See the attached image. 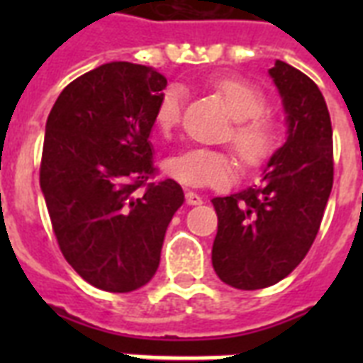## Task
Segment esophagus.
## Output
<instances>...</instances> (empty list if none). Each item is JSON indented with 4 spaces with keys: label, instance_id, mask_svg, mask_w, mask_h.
Wrapping results in <instances>:
<instances>
[{
    "label": "esophagus",
    "instance_id": "obj_1",
    "mask_svg": "<svg viewBox=\"0 0 363 363\" xmlns=\"http://www.w3.org/2000/svg\"><path fill=\"white\" fill-rule=\"evenodd\" d=\"M186 203L188 205H201L203 199L199 198V194L192 192V190H186Z\"/></svg>",
    "mask_w": 363,
    "mask_h": 363
}]
</instances>
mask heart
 Segmentation results:
<instances>
[{
    "instance_id": "heart-1",
    "label": "heart",
    "mask_w": 363,
    "mask_h": 363,
    "mask_svg": "<svg viewBox=\"0 0 363 363\" xmlns=\"http://www.w3.org/2000/svg\"><path fill=\"white\" fill-rule=\"evenodd\" d=\"M215 92L226 105L235 121L232 145L242 164L248 167L262 165L275 152L281 141V128L275 116L264 111L265 96L254 84L241 79H218L213 82ZM182 92L177 86L167 88L154 113L160 131H171L181 121ZM165 173L184 186H228L238 177V162L230 152L211 148H188L167 160Z\"/></svg>"
}]
</instances>
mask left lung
I'll use <instances>...</instances> for the list:
<instances>
[{"label": "left lung", "instance_id": "8db88e82", "mask_svg": "<svg viewBox=\"0 0 363 363\" xmlns=\"http://www.w3.org/2000/svg\"><path fill=\"white\" fill-rule=\"evenodd\" d=\"M269 77L286 115V141L259 184L215 198L213 267L222 282L259 290L288 277L309 252L333 184L332 121L324 96L299 69L277 60Z\"/></svg>", "mask_w": 363, "mask_h": 363}]
</instances>
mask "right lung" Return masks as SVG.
<instances>
[{"mask_svg": "<svg viewBox=\"0 0 363 363\" xmlns=\"http://www.w3.org/2000/svg\"><path fill=\"white\" fill-rule=\"evenodd\" d=\"M167 79L111 62L62 90L45 128L41 182L54 235L69 265L105 292H133L160 265L165 230L184 203L154 175V113Z\"/></svg>", "mask_w": 363, "mask_h": 363, "instance_id": "add662e5", "label": "right lung"}]
</instances>
